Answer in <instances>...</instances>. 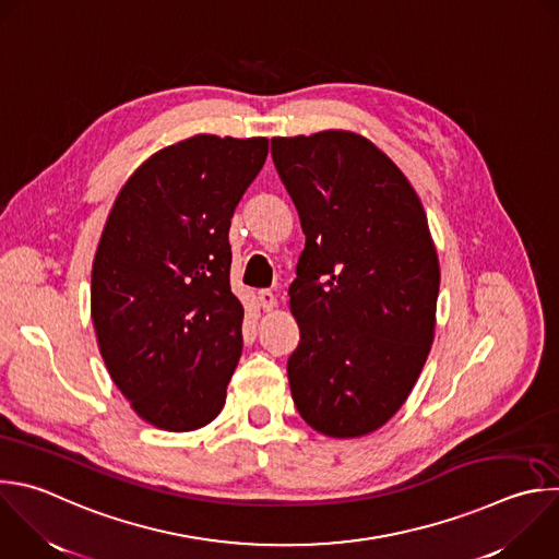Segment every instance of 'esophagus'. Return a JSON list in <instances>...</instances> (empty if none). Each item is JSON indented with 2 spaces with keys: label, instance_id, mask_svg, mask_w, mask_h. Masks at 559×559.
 <instances>
[{
  "label": "esophagus",
  "instance_id": "obj_1",
  "mask_svg": "<svg viewBox=\"0 0 559 559\" xmlns=\"http://www.w3.org/2000/svg\"><path fill=\"white\" fill-rule=\"evenodd\" d=\"M259 305H261L265 311H272V309L276 307V296H274V292L261 289V292H259Z\"/></svg>",
  "mask_w": 559,
  "mask_h": 559
}]
</instances>
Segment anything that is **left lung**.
Masks as SVG:
<instances>
[{
  "label": "left lung",
  "instance_id": "1",
  "mask_svg": "<svg viewBox=\"0 0 559 559\" xmlns=\"http://www.w3.org/2000/svg\"><path fill=\"white\" fill-rule=\"evenodd\" d=\"M272 157L305 233L289 285L292 400L313 430L361 437L402 408L435 340L428 217L397 164L357 133L272 138Z\"/></svg>",
  "mask_w": 559,
  "mask_h": 559
}]
</instances>
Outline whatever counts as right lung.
<instances>
[{
	"mask_svg": "<svg viewBox=\"0 0 559 559\" xmlns=\"http://www.w3.org/2000/svg\"><path fill=\"white\" fill-rule=\"evenodd\" d=\"M267 138L193 135L127 179L92 267V320L114 384L151 426L211 424L243 348L230 219Z\"/></svg>",
	"mask_w": 559,
	"mask_h": 559,
	"instance_id": "obj_1",
	"label": "right lung"
}]
</instances>
